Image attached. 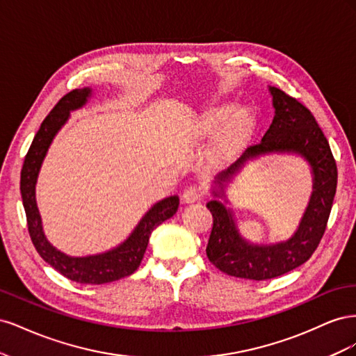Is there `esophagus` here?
I'll return each instance as SVG.
<instances>
[{
  "mask_svg": "<svg viewBox=\"0 0 356 356\" xmlns=\"http://www.w3.org/2000/svg\"><path fill=\"white\" fill-rule=\"evenodd\" d=\"M203 195V191L200 190V187L197 186H190L184 190V193H182V200H184L186 203H193V202H197Z\"/></svg>",
  "mask_w": 356,
  "mask_h": 356,
  "instance_id": "34e87169",
  "label": "esophagus"
}]
</instances>
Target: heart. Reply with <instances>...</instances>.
<instances>
[{
    "mask_svg": "<svg viewBox=\"0 0 356 356\" xmlns=\"http://www.w3.org/2000/svg\"><path fill=\"white\" fill-rule=\"evenodd\" d=\"M234 110L233 104L212 106L193 124V134L197 138H212L221 134L229 124L221 144V152L225 156L239 153L254 131V117L246 110L238 113H234Z\"/></svg>",
    "mask_w": 356,
    "mask_h": 356,
    "instance_id": "obj_1",
    "label": "heart"
}]
</instances>
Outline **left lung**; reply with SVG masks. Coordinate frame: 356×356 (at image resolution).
Here are the masks:
<instances>
[{"label": "left lung", "mask_w": 356, "mask_h": 356, "mask_svg": "<svg viewBox=\"0 0 356 356\" xmlns=\"http://www.w3.org/2000/svg\"><path fill=\"white\" fill-rule=\"evenodd\" d=\"M275 117L260 144L248 148L239 161L224 172L220 182L234 174L246 159L266 153H296L314 170V193L296 234L286 242L257 246L245 242L236 230L232 212L217 200L207 203L212 230L207 246L209 261L225 275L266 281L285 275L306 263L325 233L337 188V165L327 138L314 114L277 88H270Z\"/></svg>", "instance_id": "left-lung-1"}]
</instances>
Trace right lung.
I'll return each instance as SVG.
<instances>
[{"mask_svg":"<svg viewBox=\"0 0 356 356\" xmlns=\"http://www.w3.org/2000/svg\"><path fill=\"white\" fill-rule=\"evenodd\" d=\"M90 95V89H75L62 96L49 115L42 120L37 135L34 136L25 161L20 172V193L26 213V224L31 241L34 243L40 257L49 263L62 276L79 284L101 285L118 281L124 276L132 275L143 261L152 232L170 218L178 209V196L166 197L156 203L145 217L138 224L129 239L113 251L90 257H68L55 250L44 238L41 229V220L35 203V182L38 170L44 159L53 136L67 122L71 110L79 108L86 104Z\"/></svg>","mask_w":356,"mask_h":356,"instance_id":"obj_1","label":"right lung"}]
</instances>
